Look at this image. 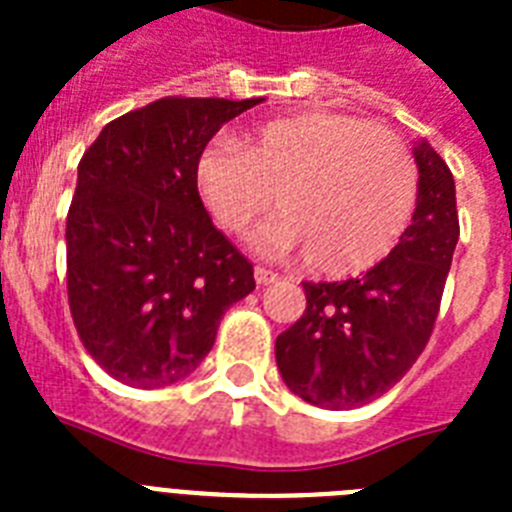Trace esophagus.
Returning <instances> with one entry per match:
<instances>
[{"label":"esophagus","instance_id":"1","mask_svg":"<svg viewBox=\"0 0 512 512\" xmlns=\"http://www.w3.org/2000/svg\"><path fill=\"white\" fill-rule=\"evenodd\" d=\"M276 279H279V273L268 271V268H260V265L255 268V281L260 287H268V284H273Z\"/></svg>","mask_w":512,"mask_h":512}]
</instances>
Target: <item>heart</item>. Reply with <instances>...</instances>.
<instances>
[{
	"label": "heart",
	"instance_id": "b5f03b06",
	"mask_svg": "<svg viewBox=\"0 0 512 512\" xmlns=\"http://www.w3.org/2000/svg\"><path fill=\"white\" fill-rule=\"evenodd\" d=\"M196 188L225 231L244 233L273 191L281 212L255 233L268 255L308 252L327 276L372 268L396 247L417 204V167L385 127L345 114L281 116L196 159Z\"/></svg>",
	"mask_w": 512,
	"mask_h": 512
}]
</instances>
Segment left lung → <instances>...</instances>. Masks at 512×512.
I'll return each mask as SVG.
<instances>
[{"instance_id":"1","label":"left lung","mask_w":512,"mask_h":512,"mask_svg":"<svg viewBox=\"0 0 512 512\" xmlns=\"http://www.w3.org/2000/svg\"><path fill=\"white\" fill-rule=\"evenodd\" d=\"M417 207L388 257L348 281H305V313L276 337L281 380L324 409L364 406L417 361L436 324L460 239L454 177L417 140Z\"/></svg>"}]
</instances>
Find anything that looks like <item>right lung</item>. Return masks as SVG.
<instances>
[{
    "mask_svg": "<svg viewBox=\"0 0 512 512\" xmlns=\"http://www.w3.org/2000/svg\"><path fill=\"white\" fill-rule=\"evenodd\" d=\"M257 103L156 100L84 151L66 220L68 305L87 353L124 385L185 380L223 313L255 289L252 263L201 204L196 159Z\"/></svg>",
    "mask_w": 512,
    "mask_h": 512,
    "instance_id": "obj_1",
    "label": "right lung"
}]
</instances>
